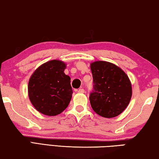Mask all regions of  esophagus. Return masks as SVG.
<instances>
[{"label": "esophagus", "instance_id": "esophagus-1", "mask_svg": "<svg viewBox=\"0 0 159 159\" xmlns=\"http://www.w3.org/2000/svg\"><path fill=\"white\" fill-rule=\"evenodd\" d=\"M77 92L78 93H84V89H82V88H80V89H79L77 90Z\"/></svg>", "mask_w": 159, "mask_h": 159}]
</instances>
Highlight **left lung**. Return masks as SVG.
I'll return each instance as SVG.
<instances>
[{
  "label": "left lung",
  "mask_w": 159,
  "mask_h": 159,
  "mask_svg": "<svg viewBox=\"0 0 159 159\" xmlns=\"http://www.w3.org/2000/svg\"><path fill=\"white\" fill-rule=\"evenodd\" d=\"M93 89L89 95L93 111L104 118L119 116L132 97V86L127 75L116 65L106 61L91 64Z\"/></svg>",
  "instance_id": "obj_1"
}]
</instances>
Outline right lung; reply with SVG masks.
Wrapping results in <instances>:
<instances>
[{"instance_id":"obj_1","label":"right lung","mask_w":159,"mask_h":159,"mask_svg":"<svg viewBox=\"0 0 159 159\" xmlns=\"http://www.w3.org/2000/svg\"><path fill=\"white\" fill-rule=\"evenodd\" d=\"M66 66L62 61H48L38 67L30 77L28 85L30 100L43 115H58L69 105L72 89L70 77L64 73Z\"/></svg>"}]
</instances>
